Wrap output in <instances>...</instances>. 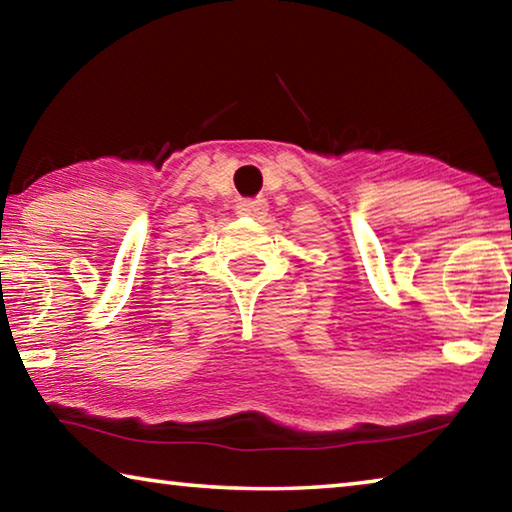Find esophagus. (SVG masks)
Here are the masks:
<instances>
[{"instance_id":"34e87169","label":"esophagus","mask_w":512,"mask_h":512,"mask_svg":"<svg viewBox=\"0 0 512 512\" xmlns=\"http://www.w3.org/2000/svg\"><path fill=\"white\" fill-rule=\"evenodd\" d=\"M237 212L241 216H253V219H259L268 212V205L264 198H246V201L237 203Z\"/></svg>"}]
</instances>
